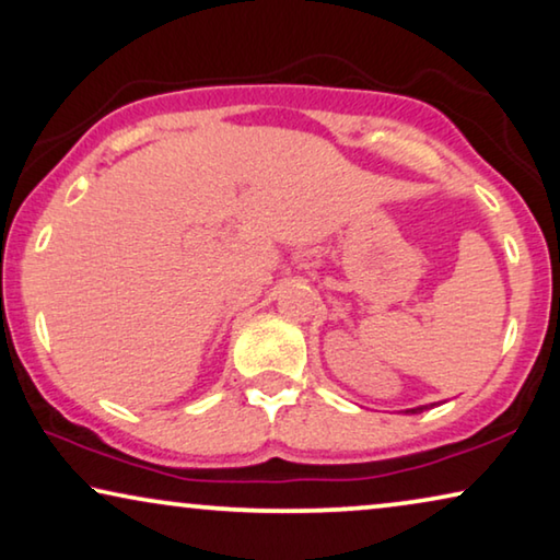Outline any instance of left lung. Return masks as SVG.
I'll list each match as a JSON object with an SVG mask.
<instances>
[{
  "label": "left lung",
  "instance_id": "8db88e82",
  "mask_svg": "<svg viewBox=\"0 0 560 560\" xmlns=\"http://www.w3.org/2000/svg\"><path fill=\"white\" fill-rule=\"evenodd\" d=\"M436 404H429V406H416V408H406V413H421V411H429V408H434Z\"/></svg>",
  "mask_w": 560,
  "mask_h": 560
}]
</instances>
